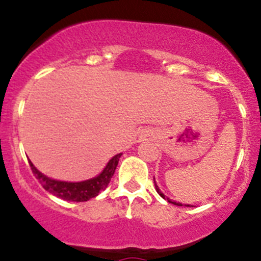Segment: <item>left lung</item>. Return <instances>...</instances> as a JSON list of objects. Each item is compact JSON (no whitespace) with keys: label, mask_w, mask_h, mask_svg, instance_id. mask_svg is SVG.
<instances>
[{"label":"left lung","mask_w":261,"mask_h":261,"mask_svg":"<svg viewBox=\"0 0 261 261\" xmlns=\"http://www.w3.org/2000/svg\"><path fill=\"white\" fill-rule=\"evenodd\" d=\"M154 183H155V180H154ZM155 189H156V192H158V193H159V194H160V196H162V197H163V198H164V199H167V201H168V202H169V203H173V204H177V206H183V204H181V203H179V202H172V201H170V199H169V198H165V196H164V194H163V193H162V192H160L159 187H158V186H156V183H155ZM187 206H188V207H191V206H189V204H187Z\"/></svg>","instance_id":"left-lung-1"}]
</instances>
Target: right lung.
Masks as SVG:
<instances>
[{
    "instance_id": "obj_1",
    "label": "right lung",
    "mask_w": 261,
    "mask_h": 261,
    "mask_svg": "<svg viewBox=\"0 0 261 261\" xmlns=\"http://www.w3.org/2000/svg\"><path fill=\"white\" fill-rule=\"evenodd\" d=\"M121 154L115 155L109 163H107L106 168L103 172L96 178L92 179L78 181V183H69V181H60L55 179H50V178L45 177L41 174L38 169L33 165V163L29 162L30 164L33 174L35 175L36 179L39 183L43 186L45 191L49 193L54 194V196L59 197V198L65 199V201H73V202H86L88 199L93 198V197L98 196L101 191H103L107 186H109L110 180H111L112 175H114L116 167L118 164V159H120Z\"/></svg>"
}]
</instances>
